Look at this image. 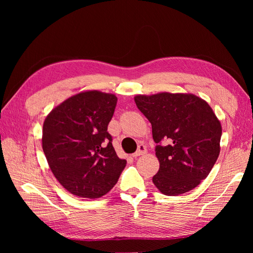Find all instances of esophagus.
<instances>
[{
  "mask_svg": "<svg viewBox=\"0 0 253 253\" xmlns=\"http://www.w3.org/2000/svg\"><path fill=\"white\" fill-rule=\"evenodd\" d=\"M147 153V148H145V145L143 144H139L138 145V149H137V151L133 154V157H137V156H140V155H143Z\"/></svg>",
  "mask_w": 253,
  "mask_h": 253,
  "instance_id": "34e87169",
  "label": "esophagus"
}]
</instances>
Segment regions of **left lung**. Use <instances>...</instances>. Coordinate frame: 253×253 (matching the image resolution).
<instances>
[{
	"mask_svg": "<svg viewBox=\"0 0 253 253\" xmlns=\"http://www.w3.org/2000/svg\"><path fill=\"white\" fill-rule=\"evenodd\" d=\"M152 125L159 170L153 182L165 195L194 189L209 175L219 155L221 126L210 105L191 94L136 96ZM167 140L168 144L162 145Z\"/></svg>",
	"mask_w": 253,
	"mask_h": 253,
	"instance_id": "8db88e82",
	"label": "left lung"
}]
</instances>
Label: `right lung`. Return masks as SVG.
<instances>
[{
    "instance_id": "right-lung-1",
    "label": "right lung",
    "mask_w": 253,
    "mask_h": 253,
    "mask_svg": "<svg viewBox=\"0 0 253 253\" xmlns=\"http://www.w3.org/2000/svg\"><path fill=\"white\" fill-rule=\"evenodd\" d=\"M116 104L115 95L84 91L58 105L44 121L42 148L50 170L76 196H103L126 166L108 132Z\"/></svg>"
}]
</instances>
